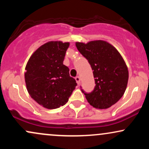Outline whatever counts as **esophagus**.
<instances>
[{
	"label": "esophagus",
	"mask_w": 149,
	"mask_h": 149,
	"mask_svg": "<svg viewBox=\"0 0 149 149\" xmlns=\"http://www.w3.org/2000/svg\"><path fill=\"white\" fill-rule=\"evenodd\" d=\"M75 79H76V83H78V85L80 84V78L79 76H76V78H75Z\"/></svg>",
	"instance_id": "34e87169"
}]
</instances>
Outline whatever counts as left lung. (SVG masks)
Returning <instances> with one entry per match:
<instances>
[{
  "label": "left lung",
  "instance_id": "8db88e82",
  "mask_svg": "<svg viewBox=\"0 0 149 149\" xmlns=\"http://www.w3.org/2000/svg\"><path fill=\"white\" fill-rule=\"evenodd\" d=\"M77 49L88 59L93 70L96 85L90 93H84L88 103L96 109L111 107L124 95L129 73L118 51L104 40H94L85 44L77 42Z\"/></svg>",
  "mask_w": 149,
  "mask_h": 149
}]
</instances>
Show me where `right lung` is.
I'll return each instance as SVG.
<instances>
[{
	"label": "right lung",
	"instance_id": "obj_1",
	"mask_svg": "<svg viewBox=\"0 0 149 149\" xmlns=\"http://www.w3.org/2000/svg\"><path fill=\"white\" fill-rule=\"evenodd\" d=\"M69 42L50 41L33 53L25 68L27 90L38 104L48 109L64 106L77 85L63 64Z\"/></svg>",
	"mask_w": 149,
	"mask_h": 149
}]
</instances>
